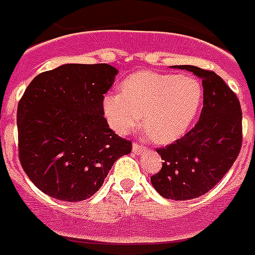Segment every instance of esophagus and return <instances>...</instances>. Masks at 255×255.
<instances>
[{
  "mask_svg": "<svg viewBox=\"0 0 255 255\" xmlns=\"http://www.w3.org/2000/svg\"><path fill=\"white\" fill-rule=\"evenodd\" d=\"M144 151H145L144 145L137 144V143H133V144H132V152L135 153V155H141Z\"/></svg>",
  "mask_w": 255,
  "mask_h": 255,
  "instance_id": "34e87169",
  "label": "esophagus"
}]
</instances>
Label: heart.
Wrapping results in <instances>:
<instances>
[{
  "mask_svg": "<svg viewBox=\"0 0 255 255\" xmlns=\"http://www.w3.org/2000/svg\"><path fill=\"white\" fill-rule=\"evenodd\" d=\"M203 103V87L192 76L136 72L120 85V93L103 99L110 127L127 135L140 122L152 140L170 143L184 135Z\"/></svg>",
  "mask_w": 255,
  "mask_h": 255,
  "instance_id": "obj_1",
  "label": "heart"
}]
</instances>
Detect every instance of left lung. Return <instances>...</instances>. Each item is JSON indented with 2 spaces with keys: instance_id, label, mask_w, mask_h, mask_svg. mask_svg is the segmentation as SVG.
Segmentation results:
<instances>
[{
  "instance_id": "8db88e82",
  "label": "left lung",
  "mask_w": 255,
  "mask_h": 255,
  "mask_svg": "<svg viewBox=\"0 0 255 255\" xmlns=\"http://www.w3.org/2000/svg\"><path fill=\"white\" fill-rule=\"evenodd\" d=\"M174 68L201 79L203 108L191 131L156 149L164 162L151 183L166 199L190 201L210 191L236 162L242 145V112L236 93L217 73L194 65Z\"/></svg>"
}]
</instances>
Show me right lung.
<instances>
[{
  "label": "right lung",
  "mask_w": 255,
  "mask_h": 255,
  "mask_svg": "<svg viewBox=\"0 0 255 255\" xmlns=\"http://www.w3.org/2000/svg\"><path fill=\"white\" fill-rule=\"evenodd\" d=\"M118 69L64 64L36 76L17 108L21 166L42 192L64 202L88 199L114 163L131 152L110 128L103 99Z\"/></svg>",
  "instance_id": "add662e5"
}]
</instances>
